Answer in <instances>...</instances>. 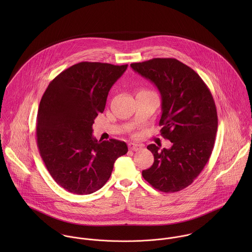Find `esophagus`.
<instances>
[{
    "mask_svg": "<svg viewBox=\"0 0 252 252\" xmlns=\"http://www.w3.org/2000/svg\"><path fill=\"white\" fill-rule=\"evenodd\" d=\"M143 147H144L143 144H133V143L129 144V149H130V150H133V151L140 150V149L143 148Z\"/></svg>",
    "mask_w": 252,
    "mask_h": 252,
    "instance_id": "34e87169",
    "label": "esophagus"
}]
</instances>
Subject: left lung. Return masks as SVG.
<instances>
[{"mask_svg": "<svg viewBox=\"0 0 252 252\" xmlns=\"http://www.w3.org/2000/svg\"><path fill=\"white\" fill-rule=\"evenodd\" d=\"M131 67L158 88L160 132L172 143L169 149L147 145L154 162L142 175L159 191L178 192L200 175L212 155L218 124L215 100L200 75L175 58H153Z\"/></svg>", "mask_w": 252, "mask_h": 252, "instance_id": "left-lung-1", "label": "left lung"}]
</instances>
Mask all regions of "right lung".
Wrapping results in <instances>:
<instances>
[{
	"instance_id": "1",
	"label": "right lung",
	"mask_w": 252,
	"mask_h": 252,
	"mask_svg": "<svg viewBox=\"0 0 252 252\" xmlns=\"http://www.w3.org/2000/svg\"><path fill=\"white\" fill-rule=\"evenodd\" d=\"M128 65L80 62L59 73L46 88L37 110L36 144L52 179L65 190L91 194L110 178L127 144L97 141L92 125L106 107L108 92Z\"/></svg>"
}]
</instances>
